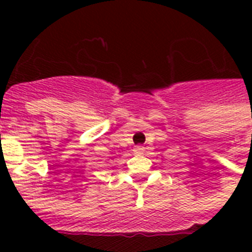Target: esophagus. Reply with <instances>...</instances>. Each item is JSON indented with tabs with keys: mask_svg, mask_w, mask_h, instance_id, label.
Returning <instances> with one entry per match:
<instances>
[{
	"mask_svg": "<svg viewBox=\"0 0 252 252\" xmlns=\"http://www.w3.org/2000/svg\"><path fill=\"white\" fill-rule=\"evenodd\" d=\"M144 152H145V148H144V146H136L133 149L134 154H142Z\"/></svg>",
	"mask_w": 252,
	"mask_h": 252,
	"instance_id": "34e87169",
	"label": "esophagus"
}]
</instances>
